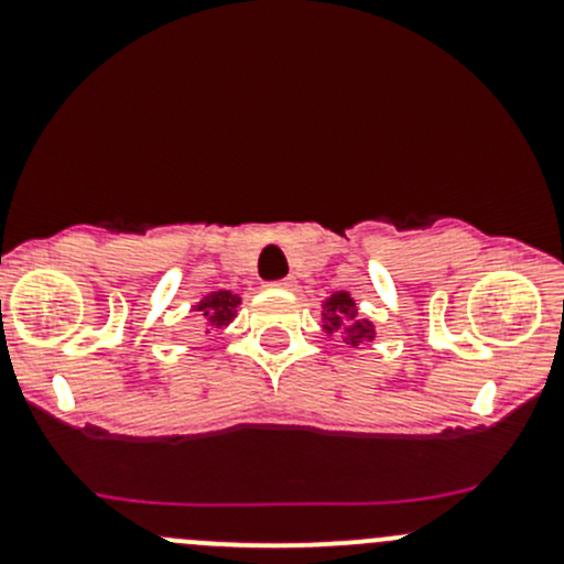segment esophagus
<instances>
[{
	"label": "esophagus",
	"instance_id": "34e87169",
	"mask_svg": "<svg viewBox=\"0 0 564 564\" xmlns=\"http://www.w3.org/2000/svg\"><path fill=\"white\" fill-rule=\"evenodd\" d=\"M272 286H278V289H294V286H297V281H294V278H281V281H275V283H272Z\"/></svg>",
	"mask_w": 564,
	"mask_h": 564
}]
</instances>
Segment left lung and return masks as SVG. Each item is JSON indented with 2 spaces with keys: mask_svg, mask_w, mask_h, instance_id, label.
<instances>
[{
  "mask_svg": "<svg viewBox=\"0 0 564 564\" xmlns=\"http://www.w3.org/2000/svg\"><path fill=\"white\" fill-rule=\"evenodd\" d=\"M324 329L327 333H340L346 344H366L373 340V324L357 314L355 300L346 292H335L324 305Z\"/></svg>",
  "mask_w": 564,
  "mask_h": 564,
  "instance_id": "left-lung-1",
  "label": "left lung"
}]
</instances>
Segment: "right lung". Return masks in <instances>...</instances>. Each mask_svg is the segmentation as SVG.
Instances as JSON below:
<instances>
[{"mask_svg":"<svg viewBox=\"0 0 564 564\" xmlns=\"http://www.w3.org/2000/svg\"><path fill=\"white\" fill-rule=\"evenodd\" d=\"M237 305H240V297L231 292H213L209 297H204L198 303V318H202L207 327H226V324L235 318Z\"/></svg>","mask_w":564,"mask_h":564,"instance_id":"right-lung-1","label":"right lung"}]
</instances>
